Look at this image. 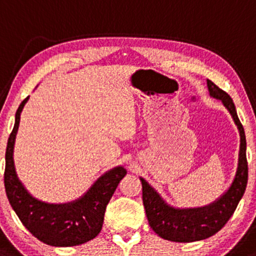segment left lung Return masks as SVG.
<instances>
[{
  "label": "left lung",
  "mask_w": 256,
  "mask_h": 256,
  "mask_svg": "<svg viewBox=\"0 0 256 256\" xmlns=\"http://www.w3.org/2000/svg\"><path fill=\"white\" fill-rule=\"evenodd\" d=\"M206 86L210 96L222 102L240 130V144L238 166L234 182L228 190L215 202L200 208L180 209L166 204L163 198L154 191V188H151L145 179L140 178L142 185V202L148 224L160 237L172 242H196L212 237L218 231H220L236 210L248 182L246 134L242 123L240 122L237 116L234 102L226 92L220 90L210 80H206Z\"/></svg>",
  "instance_id": "obj_1"
}]
</instances>
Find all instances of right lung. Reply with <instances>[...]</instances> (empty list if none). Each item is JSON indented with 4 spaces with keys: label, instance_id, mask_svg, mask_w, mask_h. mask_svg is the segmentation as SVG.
Here are the masks:
<instances>
[{
    "label": "right lung",
    "instance_id": "add662e5",
    "mask_svg": "<svg viewBox=\"0 0 256 256\" xmlns=\"http://www.w3.org/2000/svg\"><path fill=\"white\" fill-rule=\"evenodd\" d=\"M28 100V96L16 110L6 150L4 188L8 200L22 225L37 240L53 246H80L96 238L102 231L106 206L127 170L116 166L106 172L82 197L64 204H50L31 196L16 176L13 160L20 114Z\"/></svg>",
    "mask_w": 256,
    "mask_h": 256
}]
</instances>
